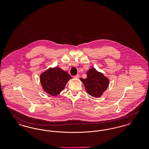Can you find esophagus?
<instances>
[{"mask_svg": "<svg viewBox=\"0 0 149 149\" xmlns=\"http://www.w3.org/2000/svg\"><path fill=\"white\" fill-rule=\"evenodd\" d=\"M79 77V74H77V75H75V76L74 77V78H75V79H78Z\"/></svg>", "mask_w": 149, "mask_h": 149, "instance_id": "esophagus-1", "label": "esophagus"}]
</instances>
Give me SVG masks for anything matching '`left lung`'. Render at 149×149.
I'll list each match as a JSON object with an SVG mask.
<instances>
[{
    "label": "left lung",
    "mask_w": 149,
    "mask_h": 149,
    "mask_svg": "<svg viewBox=\"0 0 149 149\" xmlns=\"http://www.w3.org/2000/svg\"><path fill=\"white\" fill-rule=\"evenodd\" d=\"M87 78H80L86 93L95 98L101 97L108 86L109 80L103 73L91 68L87 71Z\"/></svg>",
    "instance_id": "obj_1"
}]
</instances>
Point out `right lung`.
Here are the masks:
<instances>
[{
  "label": "right lung",
  "instance_id": "add662e5",
  "mask_svg": "<svg viewBox=\"0 0 149 149\" xmlns=\"http://www.w3.org/2000/svg\"><path fill=\"white\" fill-rule=\"evenodd\" d=\"M71 77L61 69L55 67L50 68L42 72L40 80L43 90L52 96H56L65 88Z\"/></svg>",
  "mask_w": 149,
  "mask_h": 149
}]
</instances>
